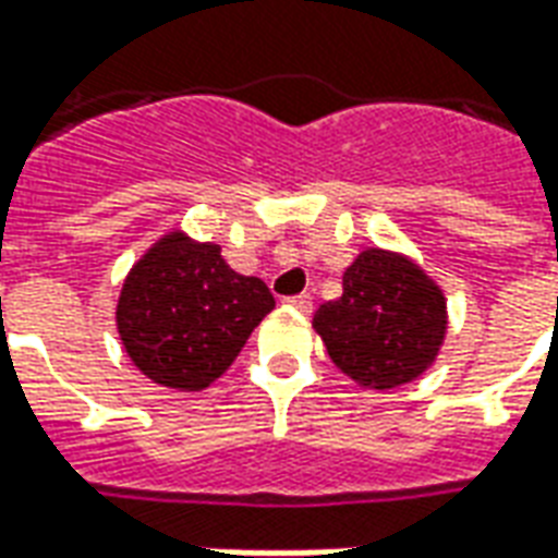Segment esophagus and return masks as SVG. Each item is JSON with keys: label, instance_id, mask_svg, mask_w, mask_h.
I'll use <instances>...</instances> for the list:
<instances>
[{"label": "esophagus", "instance_id": "obj_1", "mask_svg": "<svg viewBox=\"0 0 558 558\" xmlns=\"http://www.w3.org/2000/svg\"><path fill=\"white\" fill-rule=\"evenodd\" d=\"M287 304H290V307H295V311H302V314H311V311H314L311 295H290V299H287Z\"/></svg>", "mask_w": 558, "mask_h": 558}]
</instances>
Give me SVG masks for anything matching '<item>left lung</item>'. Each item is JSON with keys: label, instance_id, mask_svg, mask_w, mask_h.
I'll return each mask as SVG.
<instances>
[{"label": "left lung", "instance_id": "obj_1", "mask_svg": "<svg viewBox=\"0 0 558 558\" xmlns=\"http://www.w3.org/2000/svg\"><path fill=\"white\" fill-rule=\"evenodd\" d=\"M445 295L407 256L367 247L343 271V295L319 304L314 328L359 386L412 383L445 338Z\"/></svg>", "mask_w": 558, "mask_h": 558}]
</instances>
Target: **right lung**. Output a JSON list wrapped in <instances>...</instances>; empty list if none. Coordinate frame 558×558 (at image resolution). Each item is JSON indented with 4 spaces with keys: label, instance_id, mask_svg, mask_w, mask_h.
Masks as SVG:
<instances>
[{
    "label": "right lung",
    "instance_id": "obj_1",
    "mask_svg": "<svg viewBox=\"0 0 558 558\" xmlns=\"http://www.w3.org/2000/svg\"><path fill=\"white\" fill-rule=\"evenodd\" d=\"M271 307L266 283L232 271L218 244L170 232L131 268L116 323L148 379L199 391L235 362Z\"/></svg>",
    "mask_w": 558,
    "mask_h": 558
}]
</instances>
